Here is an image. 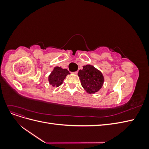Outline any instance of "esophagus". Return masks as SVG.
Here are the masks:
<instances>
[{
  "mask_svg": "<svg viewBox=\"0 0 149 149\" xmlns=\"http://www.w3.org/2000/svg\"><path fill=\"white\" fill-rule=\"evenodd\" d=\"M73 73L74 74H78V71H74V72H73Z\"/></svg>",
  "mask_w": 149,
  "mask_h": 149,
  "instance_id": "34e87169",
  "label": "esophagus"
}]
</instances>
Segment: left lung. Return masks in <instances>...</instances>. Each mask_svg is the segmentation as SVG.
<instances>
[{
	"mask_svg": "<svg viewBox=\"0 0 149 149\" xmlns=\"http://www.w3.org/2000/svg\"><path fill=\"white\" fill-rule=\"evenodd\" d=\"M78 76L83 88L89 94L96 93L102 86L103 75L92 65L84 66L83 69L79 71Z\"/></svg>",
	"mask_w": 149,
	"mask_h": 149,
	"instance_id": "8db88e82",
	"label": "left lung"
}]
</instances>
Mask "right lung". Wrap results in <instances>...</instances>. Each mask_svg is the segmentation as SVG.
I'll return each instance as SVG.
<instances>
[{
	"label": "right lung",
	"mask_w": 149,
	"mask_h": 149,
	"mask_svg": "<svg viewBox=\"0 0 149 149\" xmlns=\"http://www.w3.org/2000/svg\"><path fill=\"white\" fill-rule=\"evenodd\" d=\"M70 72L66 69H63L61 67H55L51 74L48 76L49 83L53 87H58L63 83L68 74H70Z\"/></svg>",
	"instance_id": "1"
}]
</instances>
